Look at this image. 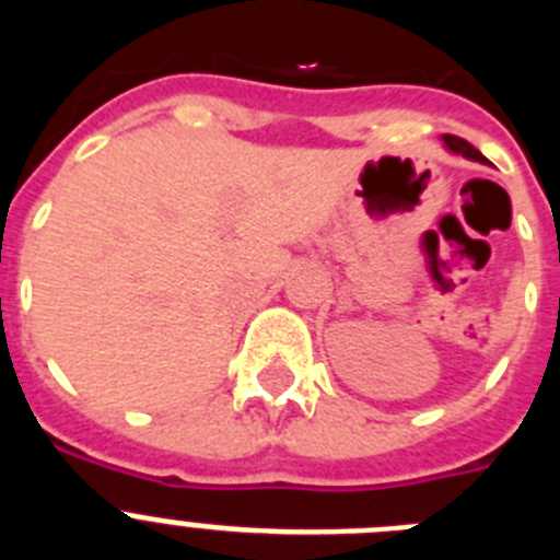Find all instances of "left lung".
<instances>
[{"mask_svg":"<svg viewBox=\"0 0 560 560\" xmlns=\"http://www.w3.org/2000/svg\"><path fill=\"white\" fill-rule=\"evenodd\" d=\"M443 142H446L448 151L463 153V156H468V160H474V162H485L482 153H479L477 148L471 145V142H465L463 137H454V133H443Z\"/></svg>","mask_w":560,"mask_h":560,"instance_id":"1","label":"left lung"}]
</instances>
